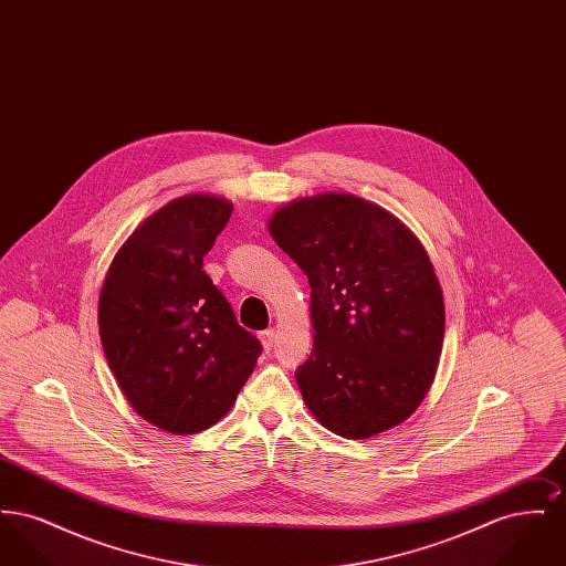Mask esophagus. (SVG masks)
<instances>
[{
  "label": "esophagus",
  "instance_id": "esophagus-1",
  "mask_svg": "<svg viewBox=\"0 0 566 566\" xmlns=\"http://www.w3.org/2000/svg\"><path fill=\"white\" fill-rule=\"evenodd\" d=\"M259 339H261V344H263L265 352H270L271 348H273V342H275V331H273V328L261 331V333H259Z\"/></svg>",
  "mask_w": 566,
  "mask_h": 566
}]
</instances>
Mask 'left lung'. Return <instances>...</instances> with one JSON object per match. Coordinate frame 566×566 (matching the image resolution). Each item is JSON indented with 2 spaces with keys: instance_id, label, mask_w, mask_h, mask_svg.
Returning a JSON list of instances; mask_svg holds the SVG:
<instances>
[{
  "instance_id": "left-lung-1",
  "label": "left lung",
  "mask_w": 566,
  "mask_h": 566,
  "mask_svg": "<svg viewBox=\"0 0 566 566\" xmlns=\"http://www.w3.org/2000/svg\"><path fill=\"white\" fill-rule=\"evenodd\" d=\"M270 233L312 286L314 348L295 374L307 409L346 439L401 424L431 388L446 331L422 243L397 216L348 192L282 206Z\"/></svg>"
}]
</instances>
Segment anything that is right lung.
Returning a JSON list of instances; mask_svg holds the SVG:
<instances>
[{"label":"right lung","mask_w":566,"mask_h":566,"mask_svg":"<svg viewBox=\"0 0 566 566\" xmlns=\"http://www.w3.org/2000/svg\"><path fill=\"white\" fill-rule=\"evenodd\" d=\"M233 212L214 195H185L120 245L99 295V335L123 395L161 431L195 434L238 399L263 350L203 271Z\"/></svg>","instance_id":"obj_1"}]
</instances>
